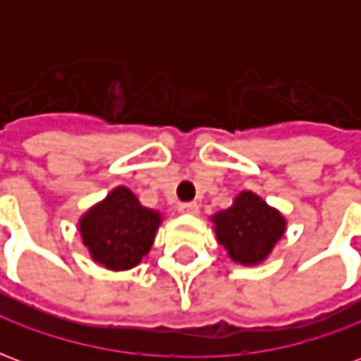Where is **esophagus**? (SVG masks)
I'll return each instance as SVG.
<instances>
[{
  "label": "esophagus",
  "instance_id": "1",
  "mask_svg": "<svg viewBox=\"0 0 361 361\" xmlns=\"http://www.w3.org/2000/svg\"><path fill=\"white\" fill-rule=\"evenodd\" d=\"M181 214H199V204L197 203H181L178 207Z\"/></svg>",
  "mask_w": 361,
  "mask_h": 361
}]
</instances>
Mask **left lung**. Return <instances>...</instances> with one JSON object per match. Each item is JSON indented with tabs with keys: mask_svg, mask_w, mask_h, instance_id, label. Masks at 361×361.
I'll return each mask as SVG.
<instances>
[{
	"mask_svg": "<svg viewBox=\"0 0 361 361\" xmlns=\"http://www.w3.org/2000/svg\"><path fill=\"white\" fill-rule=\"evenodd\" d=\"M211 222L228 257L243 267L263 263L286 232L282 212L253 191H242L230 209L212 214Z\"/></svg>",
	"mask_w": 361,
	"mask_h": 361,
	"instance_id": "left-lung-1",
	"label": "left lung"
}]
</instances>
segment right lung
Masks as SVG:
<instances>
[{"label": "right lung", "instance_id": "right-lung-1", "mask_svg": "<svg viewBox=\"0 0 361 361\" xmlns=\"http://www.w3.org/2000/svg\"><path fill=\"white\" fill-rule=\"evenodd\" d=\"M162 214L139 203L131 189H111L79 219L82 245L90 259L110 271H129L154 243Z\"/></svg>", "mask_w": 361, "mask_h": 361}]
</instances>
